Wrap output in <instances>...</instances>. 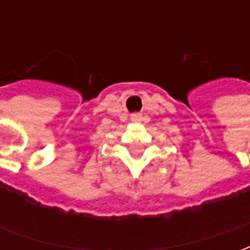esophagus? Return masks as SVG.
<instances>
[{
  "label": "esophagus",
  "mask_w": 250,
  "mask_h": 250,
  "mask_svg": "<svg viewBox=\"0 0 250 250\" xmlns=\"http://www.w3.org/2000/svg\"><path fill=\"white\" fill-rule=\"evenodd\" d=\"M131 120H132V122H136V123H139V122L143 120V116H142V114H132L131 115Z\"/></svg>",
  "instance_id": "obj_1"
}]
</instances>
